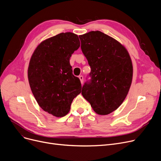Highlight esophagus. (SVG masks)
Instances as JSON below:
<instances>
[{"instance_id": "obj_1", "label": "esophagus", "mask_w": 161, "mask_h": 161, "mask_svg": "<svg viewBox=\"0 0 161 161\" xmlns=\"http://www.w3.org/2000/svg\"><path fill=\"white\" fill-rule=\"evenodd\" d=\"M79 79L80 80L81 83V85H82L83 83V77L82 75H80V76H79Z\"/></svg>"}]
</instances>
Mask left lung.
<instances>
[{"instance_id":"left-lung-1","label":"left lung","mask_w":161,"mask_h":161,"mask_svg":"<svg viewBox=\"0 0 161 161\" xmlns=\"http://www.w3.org/2000/svg\"><path fill=\"white\" fill-rule=\"evenodd\" d=\"M79 37L92 78L82 87L81 94L97 114H108L121 105L128 93L133 78L130 56L119 41L100 31Z\"/></svg>"}]
</instances>
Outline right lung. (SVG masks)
<instances>
[{
	"label": "right lung",
	"instance_id": "obj_1",
	"mask_svg": "<svg viewBox=\"0 0 161 161\" xmlns=\"http://www.w3.org/2000/svg\"><path fill=\"white\" fill-rule=\"evenodd\" d=\"M80 46L78 35L61 33L42 41L30 58L27 77L33 95L39 107L54 116H66L81 93L80 80L69 64Z\"/></svg>",
	"mask_w": 161,
	"mask_h": 161
}]
</instances>
